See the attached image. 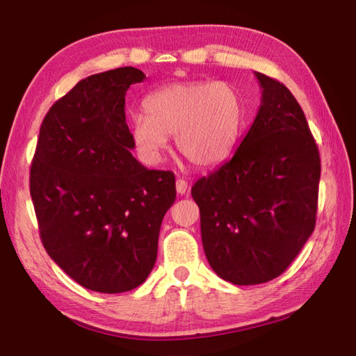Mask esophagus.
<instances>
[{
	"label": "esophagus",
	"instance_id": "esophagus-1",
	"mask_svg": "<svg viewBox=\"0 0 356 356\" xmlns=\"http://www.w3.org/2000/svg\"><path fill=\"white\" fill-rule=\"evenodd\" d=\"M186 188H188V184H186V180H184V179H177L176 180V191H177V195H185L186 193Z\"/></svg>",
	"mask_w": 356,
	"mask_h": 356
}]
</instances>
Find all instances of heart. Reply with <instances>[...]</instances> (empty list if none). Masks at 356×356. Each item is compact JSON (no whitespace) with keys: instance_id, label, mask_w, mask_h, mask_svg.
Listing matches in <instances>:
<instances>
[{"instance_id":"heart-1","label":"heart","mask_w":356,"mask_h":356,"mask_svg":"<svg viewBox=\"0 0 356 356\" xmlns=\"http://www.w3.org/2000/svg\"><path fill=\"white\" fill-rule=\"evenodd\" d=\"M130 116L135 147L149 163L163 160L168 136L195 166L210 168L232 154L245 125L243 97L227 81H185L161 88Z\"/></svg>"}]
</instances>
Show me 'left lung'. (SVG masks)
<instances>
[{
    "label": "left lung",
    "instance_id": "1",
    "mask_svg": "<svg viewBox=\"0 0 356 356\" xmlns=\"http://www.w3.org/2000/svg\"><path fill=\"white\" fill-rule=\"evenodd\" d=\"M261 106L232 159L193 185L213 272L237 286L280 276L316 226L321 156L284 84L256 72Z\"/></svg>",
    "mask_w": 356,
    "mask_h": 356
}]
</instances>
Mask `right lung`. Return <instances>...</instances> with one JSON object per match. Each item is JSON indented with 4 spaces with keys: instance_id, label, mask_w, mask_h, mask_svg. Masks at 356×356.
<instances>
[{
    "instance_id": "obj_1",
    "label": "right lung",
    "mask_w": 356,
    "mask_h": 356,
    "mask_svg": "<svg viewBox=\"0 0 356 356\" xmlns=\"http://www.w3.org/2000/svg\"><path fill=\"white\" fill-rule=\"evenodd\" d=\"M144 78L135 67L84 78L40 125L29 191L42 243L89 291L127 292L146 281L176 201L174 174L131 155L125 92Z\"/></svg>"
}]
</instances>
